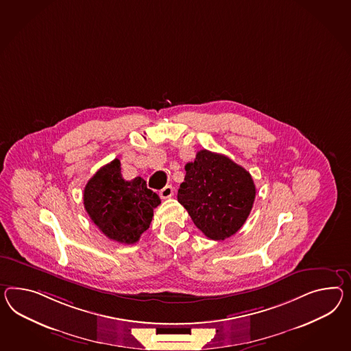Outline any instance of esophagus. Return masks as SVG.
Segmentation results:
<instances>
[{"label": "esophagus", "instance_id": "34e87169", "mask_svg": "<svg viewBox=\"0 0 351 351\" xmlns=\"http://www.w3.org/2000/svg\"><path fill=\"white\" fill-rule=\"evenodd\" d=\"M159 195H160V197L162 198L171 197V196H173V187H171V186H165L164 189H160Z\"/></svg>", "mask_w": 351, "mask_h": 351}]
</instances>
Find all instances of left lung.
<instances>
[{
    "label": "left lung",
    "instance_id": "obj_1",
    "mask_svg": "<svg viewBox=\"0 0 351 351\" xmlns=\"http://www.w3.org/2000/svg\"><path fill=\"white\" fill-rule=\"evenodd\" d=\"M184 169L177 197L195 225L213 241H224L237 233L256 197L250 171L228 156L205 149Z\"/></svg>",
    "mask_w": 351,
    "mask_h": 351
}]
</instances>
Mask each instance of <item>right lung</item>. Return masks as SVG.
Listing matches in <instances>:
<instances>
[{"label": "right lung", "instance_id": "1", "mask_svg": "<svg viewBox=\"0 0 351 351\" xmlns=\"http://www.w3.org/2000/svg\"><path fill=\"white\" fill-rule=\"evenodd\" d=\"M159 205L160 198L141 177L123 180L118 159L101 167L84 189V207L91 221L109 239L125 244L140 239Z\"/></svg>", "mask_w": 351, "mask_h": 351}]
</instances>
